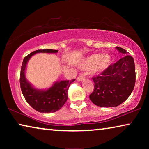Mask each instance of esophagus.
Instances as JSON below:
<instances>
[{
    "instance_id": "esophagus-1",
    "label": "esophagus",
    "mask_w": 149,
    "mask_h": 149,
    "mask_svg": "<svg viewBox=\"0 0 149 149\" xmlns=\"http://www.w3.org/2000/svg\"><path fill=\"white\" fill-rule=\"evenodd\" d=\"M77 81H83L85 80V77H83V75H81V76L77 77Z\"/></svg>"
}]
</instances>
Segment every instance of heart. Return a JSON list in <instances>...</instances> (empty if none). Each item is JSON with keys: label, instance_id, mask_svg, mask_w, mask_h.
<instances>
[{"label": "heart", "instance_id": "b5f03b06", "mask_svg": "<svg viewBox=\"0 0 149 149\" xmlns=\"http://www.w3.org/2000/svg\"><path fill=\"white\" fill-rule=\"evenodd\" d=\"M111 64V57L108 54H92L87 57L80 64L82 70L92 69L93 72L101 73L109 68Z\"/></svg>", "mask_w": 149, "mask_h": 149}]
</instances>
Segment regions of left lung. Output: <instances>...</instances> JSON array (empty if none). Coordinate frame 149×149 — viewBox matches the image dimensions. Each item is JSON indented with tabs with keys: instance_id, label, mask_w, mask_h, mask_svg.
<instances>
[{
	"instance_id": "obj_1",
	"label": "left lung",
	"mask_w": 149,
	"mask_h": 149,
	"mask_svg": "<svg viewBox=\"0 0 149 149\" xmlns=\"http://www.w3.org/2000/svg\"><path fill=\"white\" fill-rule=\"evenodd\" d=\"M115 48L124 56L100 75L92 79L94 90L89 95V99L98 107L108 108L120 105L129 97L135 85L134 58L126 55L128 52L124 49L119 47Z\"/></svg>"
}]
</instances>
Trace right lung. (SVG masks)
<instances>
[{
  "instance_id": "obj_1",
  "label": "right lung",
  "mask_w": 149,
  "mask_h": 149,
  "mask_svg": "<svg viewBox=\"0 0 149 149\" xmlns=\"http://www.w3.org/2000/svg\"><path fill=\"white\" fill-rule=\"evenodd\" d=\"M58 50L38 49L25 57L22 62L20 73V87L27 102L39 113H54L60 110L68 99V91L70 83L75 81H57L48 89L35 88L28 82L26 77V70L28 61L38 53L56 54Z\"/></svg>"
}]
</instances>
